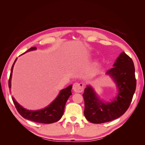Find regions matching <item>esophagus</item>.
I'll return each mask as SVG.
<instances>
[{
  "label": "esophagus",
  "mask_w": 145,
  "mask_h": 145,
  "mask_svg": "<svg viewBox=\"0 0 145 145\" xmlns=\"http://www.w3.org/2000/svg\"><path fill=\"white\" fill-rule=\"evenodd\" d=\"M73 90L76 93H81L84 90V84L82 83H75L73 85Z\"/></svg>",
  "instance_id": "obj_1"
}]
</instances>
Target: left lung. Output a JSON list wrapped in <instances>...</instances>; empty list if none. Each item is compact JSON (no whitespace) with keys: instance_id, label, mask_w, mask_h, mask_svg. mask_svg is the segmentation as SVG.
Instances as JSON below:
<instances>
[{"instance_id":"left-lung-1","label":"left lung","mask_w":145,"mask_h":145,"mask_svg":"<svg viewBox=\"0 0 145 145\" xmlns=\"http://www.w3.org/2000/svg\"><path fill=\"white\" fill-rule=\"evenodd\" d=\"M135 66L131 58L125 52L116 58L113 67L108 70L115 83L118 93L111 101L101 100L91 85L85 88L83 97L85 101L84 115L93 123H103L119 118L130 105L136 90L137 81Z\"/></svg>"}]
</instances>
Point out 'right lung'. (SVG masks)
Instances as JSON below:
<instances>
[{
	"label": "right lung",
	"instance_id": "right-lung-1",
	"mask_svg": "<svg viewBox=\"0 0 145 145\" xmlns=\"http://www.w3.org/2000/svg\"><path fill=\"white\" fill-rule=\"evenodd\" d=\"M37 50L35 47H33L29 49L28 50L24 52V54L28 52ZM22 54V55H23ZM17 59V58L15 60L14 63L12 65L10 77L8 80V87L11 88V79L12 76V72L14 64ZM72 88V85H69V87L60 90L59 94H58L57 98L52 101L47 107L44 108L39 110H29L21 106L20 104L17 103V101L15 100V98L12 97V99L16 108L17 112L19 113L20 115L23 118L29 120L30 121H33L37 123H41L49 124L58 121L60 120L61 116L63 115L65 106L67 100L69 99L70 96L72 95L71 90Z\"/></svg>",
	"mask_w": 145,
	"mask_h": 145
}]
</instances>
